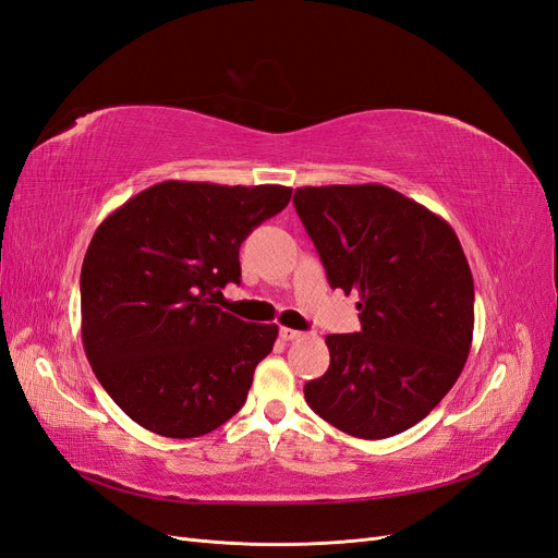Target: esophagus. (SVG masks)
<instances>
[{
    "instance_id": "34e87169",
    "label": "esophagus",
    "mask_w": 558,
    "mask_h": 558,
    "mask_svg": "<svg viewBox=\"0 0 558 558\" xmlns=\"http://www.w3.org/2000/svg\"><path fill=\"white\" fill-rule=\"evenodd\" d=\"M302 335H305V332L293 330V328H281V330H279V337H281L283 342H293V340H300Z\"/></svg>"
}]
</instances>
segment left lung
<instances>
[{
  "mask_svg": "<svg viewBox=\"0 0 558 558\" xmlns=\"http://www.w3.org/2000/svg\"><path fill=\"white\" fill-rule=\"evenodd\" d=\"M293 205L332 289L359 293L361 332L328 335L330 367L305 384L328 424L381 440L426 418L459 379L475 283L442 216L381 183L305 185Z\"/></svg>",
  "mask_w": 558,
  "mask_h": 558,
  "instance_id": "obj_1",
  "label": "left lung"
}]
</instances>
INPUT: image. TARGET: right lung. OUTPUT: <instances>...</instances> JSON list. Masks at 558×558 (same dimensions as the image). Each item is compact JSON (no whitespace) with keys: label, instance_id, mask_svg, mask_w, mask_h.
<instances>
[{"label":"right lung","instance_id":"right-lung-1","mask_svg":"<svg viewBox=\"0 0 558 558\" xmlns=\"http://www.w3.org/2000/svg\"><path fill=\"white\" fill-rule=\"evenodd\" d=\"M291 193L162 181L95 230L81 267L83 349L111 400L146 430L189 440L240 412L279 328L214 302L240 283L248 232Z\"/></svg>","mask_w":558,"mask_h":558}]
</instances>
